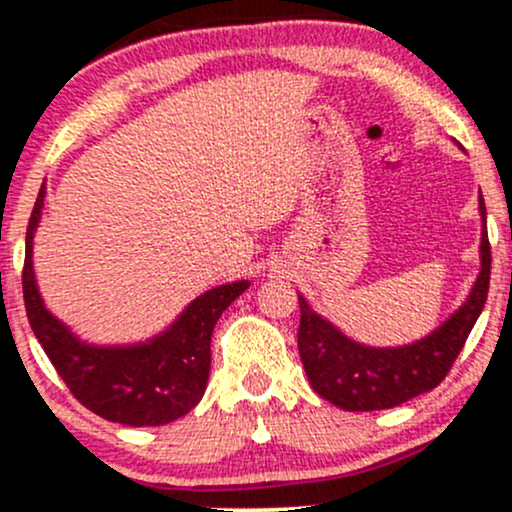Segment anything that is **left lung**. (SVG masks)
<instances>
[{
  "mask_svg": "<svg viewBox=\"0 0 512 512\" xmlns=\"http://www.w3.org/2000/svg\"><path fill=\"white\" fill-rule=\"evenodd\" d=\"M484 221L481 272L469 299L428 338L403 347H367L342 335L333 323L311 311L299 296V355L313 391L342 411H384L432 391L452 369L476 318L484 311L491 282V243L486 233V204L479 194Z\"/></svg>",
  "mask_w": 512,
  "mask_h": 512,
  "instance_id": "8db88e82",
  "label": "left lung"
}]
</instances>
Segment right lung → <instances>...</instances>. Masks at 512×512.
I'll list each match as a JSON object with an SVG mask.
<instances>
[{"mask_svg": "<svg viewBox=\"0 0 512 512\" xmlns=\"http://www.w3.org/2000/svg\"><path fill=\"white\" fill-rule=\"evenodd\" d=\"M43 196L46 184L28 218L21 284L28 323L55 372L84 408L111 423L145 428L187 415L201 401L209 381L213 325L250 282L223 284L196 296L165 333L148 342L128 347L87 345L43 306L38 294L31 252Z\"/></svg>", "mask_w": 512, "mask_h": 512, "instance_id": "obj_1", "label": "right lung"}]
</instances>
